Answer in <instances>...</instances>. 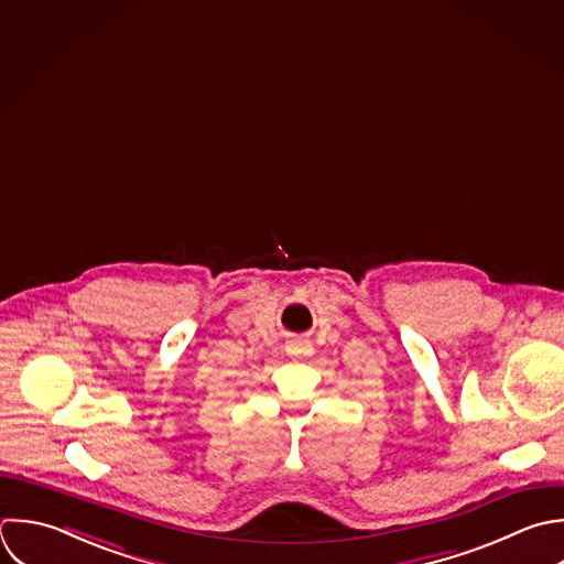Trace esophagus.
<instances>
[{
	"mask_svg": "<svg viewBox=\"0 0 564 564\" xmlns=\"http://www.w3.org/2000/svg\"><path fill=\"white\" fill-rule=\"evenodd\" d=\"M288 354L290 356H312L314 354V347H312V340L303 338V336H296L288 343Z\"/></svg>",
	"mask_w": 564,
	"mask_h": 564,
	"instance_id": "34e87169",
	"label": "esophagus"
}]
</instances>
